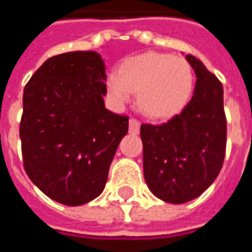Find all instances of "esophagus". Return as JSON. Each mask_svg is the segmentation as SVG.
Masks as SVG:
<instances>
[{
	"mask_svg": "<svg viewBox=\"0 0 252 252\" xmlns=\"http://www.w3.org/2000/svg\"><path fill=\"white\" fill-rule=\"evenodd\" d=\"M139 129H140V121L136 119H129V132L139 133Z\"/></svg>",
	"mask_w": 252,
	"mask_h": 252,
	"instance_id": "34e87169",
	"label": "esophagus"
}]
</instances>
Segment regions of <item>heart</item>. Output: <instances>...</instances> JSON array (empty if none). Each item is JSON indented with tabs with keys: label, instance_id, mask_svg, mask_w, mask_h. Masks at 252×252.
Here are the masks:
<instances>
[{
	"label": "heart",
	"instance_id": "b5f03b06",
	"mask_svg": "<svg viewBox=\"0 0 252 252\" xmlns=\"http://www.w3.org/2000/svg\"><path fill=\"white\" fill-rule=\"evenodd\" d=\"M193 74L185 59L146 52L126 59L119 72L106 78V93L117 105L128 102L137 92V108L151 119L178 113L189 98Z\"/></svg>",
	"mask_w": 252,
	"mask_h": 252
}]
</instances>
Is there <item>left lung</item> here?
<instances>
[{
	"label": "left lung",
	"mask_w": 252,
	"mask_h": 252,
	"mask_svg": "<svg viewBox=\"0 0 252 252\" xmlns=\"http://www.w3.org/2000/svg\"><path fill=\"white\" fill-rule=\"evenodd\" d=\"M186 59L197 77L189 104L163 124L140 126L144 180L154 195L170 204L194 200L213 184L227 144L221 82L200 59Z\"/></svg>",
	"instance_id": "left-lung-1"
}]
</instances>
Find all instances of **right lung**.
<instances>
[{"label": "right lung", "mask_w": 252, "mask_h": 252, "mask_svg": "<svg viewBox=\"0 0 252 252\" xmlns=\"http://www.w3.org/2000/svg\"><path fill=\"white\" fill-rule=\"evenodd\" d=\"M104 61L94 51L47 59L25 85L20 139L24 169L39 189L78 206L105 188L128 116L105 108Z\"/></svg>", "instance_id": "obj_1"}]
</instances>
